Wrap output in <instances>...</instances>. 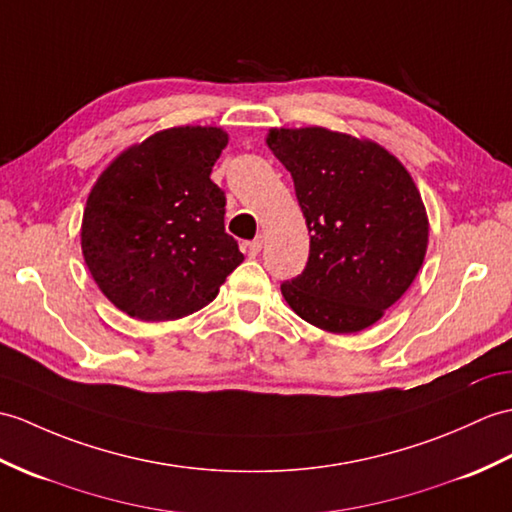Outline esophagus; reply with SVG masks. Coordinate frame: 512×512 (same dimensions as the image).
Here are the masks:
<instances>
[{
    "mask_svg": "<svg viewBox=\"0 0 512 512\" xmlns=\"http://www.w3.org/2000/svg\"><path fill=\"white\" fill-rule=\"evenodd\" d=\"M261 246H264V240H261V237H255L253 242H248V253H251L253 257L259 255L261 253Z\"/></svg>",
    "mask_w": 512,
    "mask_h": 512,
    "instance_id": "1",
    "label": "esophagus"
}]
</instances>
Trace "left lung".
<instances>
[{
    "label": "left lung",
    "mask_w": 512,
    "mask_h": 512,
    "mask_svg": "<svg viewBox=\"0 0 512 512\" xmlns=\"http://www.w3.org/2000/svg\"><path fill=\"white\" fill-rule=\"evenodd\" d=\"M266 144L292 174L310 231V259L281 294L331 334L375 325L419 275L425 205L410 172L375 141L334 130L272 128Z\"/></svg>",
    "instance_id": "obj_1"
}]
</instances>
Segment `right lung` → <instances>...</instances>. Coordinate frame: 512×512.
I'll return each instance as SVG.
<instances>
[{"label": "right lung", "mask_w": 512, "mask_h": 512, "mask_svg": "<svg viewBox=\"0 0 512 512\" xmlns=\"http://www.w3.org/2000/svg\"><path fill=\"white\" fill-rule=\"evenodd\" d=\"M229 135L176 126L130 146L95 181L82 216L85 264L117 310L146 323L198 312L242 264L209 174Z\"/></svg>", "instance_id": "add662e5"}]
</instances>
